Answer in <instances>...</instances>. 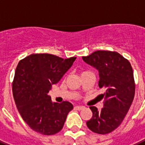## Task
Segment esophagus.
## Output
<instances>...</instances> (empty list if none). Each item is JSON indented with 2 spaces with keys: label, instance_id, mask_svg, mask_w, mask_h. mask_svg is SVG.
<instances>
[{
  "label": "esophagus",
  "instance_id": "esophagus-1",
  "mask_svg": "<svg viewBox=\"0 0 145 145\" xmlns=\"http://www.w3.org/2000/svg\"><path fill=\"white\" fill-rule=\"evenodd\" d=\"M74 108L76 109V110H81L82 109H83V106H76Z\"/></svg>",
  "mask_w": 145,
  "mask_h": 145
}]
</instances>
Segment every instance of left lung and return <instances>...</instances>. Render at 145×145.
<instances>
[{
	"mask_svg": "<svg viewBox=\"0 0 145 145\" xmlns=\"http://www.w3.org/2000/svg\"><path fill=\"white\" fill-rule=\"evenodd\" d=\"M82 60L98 70V86L105 91L101 95L104 107L99 111L90 106L93 115L86 124L93 132L107 134L120 125L134 99L135 85L132 66L119 53L108 50H97L82 57Z\"/></svg>",
	"mask_w": 145,
	"mask_h": 145,
	"instance_id": "1",
	"label": "left lung"
}]
</instances>
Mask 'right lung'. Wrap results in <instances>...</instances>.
<instances>
[{
	"instance_id": "obj_1",
	"label": "right lung",
	"mask_w": 145,
	"mask_h": 145,
	"mask_svg": "<svg viewBox=\"0 0 145 145\" xmlns=\"http://www.w3.org/2000/svg\"><path fill=\"white\" fill-rule=\"evenodd\" d=\"M76 59L35 54L25 57L18 63L13 82V97L23 120L35 132L50 135L63 127L73 106L69 101L53 102L48 92Z\"/></svg>"
}]
</instances>
